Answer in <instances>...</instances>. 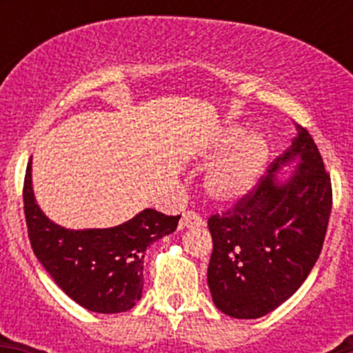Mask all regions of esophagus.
Wrapping results in <instances>:
<instances>
[{"instance_id":"esophagus-1","label":"esophagus","mask_w":353,"mask_h":353,"mask_svg":"<svg viewBox=\"0 0 353 353\" xmlns=\"http://www.w3.org/2000/svg\"><path fill=\"white\" fill-rule=\"evenodd\" d=\"M203 225V219L198 212L194 210H188L183 213V219H181L179 227L181 229H193V227Z\"/></svg>"}]
</instances>
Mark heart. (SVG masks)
Here are the masks:
<instances>
[{
  "instance_id": "b5f03b06",
  "label": "heart",
  "mask_w": 353,
  "mask_h": 353,
  "mask_svg": "<svg viewBox=\"0 0 353 353\" xmlns=\"http://www.w3.org/2000/svg\"><path fill=\"white\" fill-rule=\"evenodd\" d=\"M210 159L220 162L210 172L206 188L212 196L230 201L244 196L259 179L268 159V145L259 137L245 138L243 128H230L210 152Z\"/></svg>"
}]
</instances>
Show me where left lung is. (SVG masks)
Segmentation results:
<instances>
[{"instance_id": "obj_1", "label": "left lung", "mask_w": 353, "mask_h": 353, "mask_svg": "<svg viewBox=\"0 0 353 353\" xmlns=\"http://www.w3.org/2000/svg\"><path fill=\"white\" fill-rule=\"evenodd\" d=\"M276 157L258 183L229 210L208 219L213 251L208 287L216 307L237 319H256L285 302L321 254L333 203L330 172L305 128ZM299 158L291 179L276 169Z\"/></svg>"}]
</instances>
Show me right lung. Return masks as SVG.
<instances>
[{"mask_svg": "<svg viewBox=\"0 0 353 353\" xmlns=\"http://www.w3.org/2000/svg\"><path fill=\"white\" fill-rule=\"evenodd\" d=\"M23 212L34 254L52 280L77 304L101 314L130 311L140 301L145 251L172 234L181 219L148 208L110 229H63L35 203L30 163L23 179Z\"/></svg>", "mask_w": 353, "mask_h": 353, "instance_id": "1", "label": "right lung"}]
</instances>
